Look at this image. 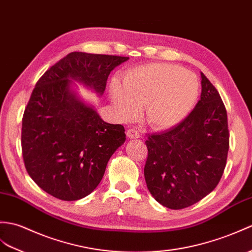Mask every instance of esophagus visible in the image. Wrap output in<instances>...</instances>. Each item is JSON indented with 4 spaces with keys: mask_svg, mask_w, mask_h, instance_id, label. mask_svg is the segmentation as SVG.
I'll use <instances>...</instances> for the list:
<instances>
[{
    "mask_svg": "<svg viewBox=\"0 0 252 252\" xmlns=\"http://www.w3.org/2000/svg\"><path fill=\"white\" fill-rule=\"evenodd\" d=\"M126 136L128 138H138L139 133L136 128H128V130L126 131Z\"/></svg>",
    "mask_w": 252,
    "mask_h": 252,
    "instance_id": "1",
    "label": "esophagus"
}]
</instances>
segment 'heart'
I'll use <instances>...</instances> for the list:
<instances>
[{"label": "heart", "mask_w": 252, "mask_h": 252, "mask_svg": "<svg viewBox=\"0 0 252 252\" xmlns=\"http://www.w3.org/2000/svg\"><path fill=\"white\" fill-rule=\"evenodd\" d=\"M200 85L196 76L174 64L153 63L128 69L124 87L113 84L110 96L125 119L137 116L145 106L144 118L156 130L180 124L197 101Z\"/></svg>", "instance_id": "obj_1"}]
</instances>
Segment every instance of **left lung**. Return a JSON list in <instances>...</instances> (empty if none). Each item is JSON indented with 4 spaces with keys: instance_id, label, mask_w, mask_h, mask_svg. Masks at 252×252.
<instances>
[{
    "instance_id": "left-lung-1",
    "label": "left lung",
    "mask_w": 252,
    "mask_h": 252,
    "mask_svg": "<svg viewBox=\"0 0 252 252\" xmlns=\"http://www.w3.org/2000/svg\"><path fill=\"white\" fill-rule=\"evenodd\" d=\"M201 99L187 118L148 135L144 175L157 202L171 209L189 207L212 192L223 174L229 128L219 92L201 73Z\"/></svg>"
}]
</instances>
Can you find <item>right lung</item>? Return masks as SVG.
Instances as JSON below:
<instances>
[{
	"label": "right lung",
	"instance_id": "add662e5",
	"mask_svg": "<svg viewBox=\"0 0 252 252\" xmlns=\"http://www.w3.org/2000/svg\"><path fill=\"white\" fill-rule=\"evenodd\" d=\"M127 60L71 52L35 85L22 118V157L28 174L48 194L63 201L89 195L126 142L124 126L105 122L75 83L101 96L110 72Z\"/></svg>",
	"mask_w": 252,
	"mask_h": 252
}]
</instances>
